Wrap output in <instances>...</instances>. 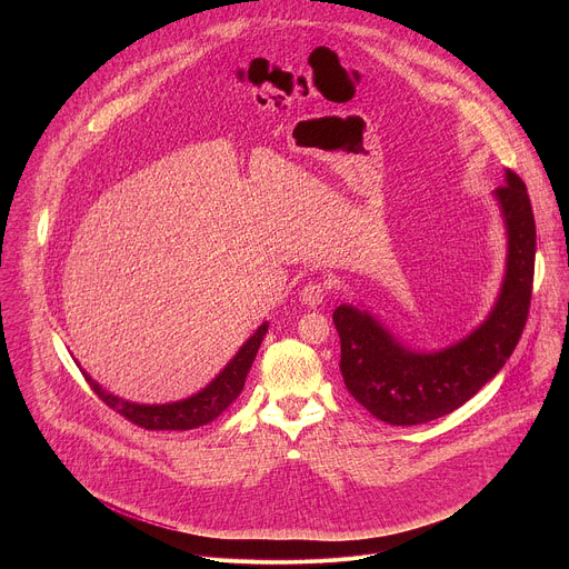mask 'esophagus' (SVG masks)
Listing matches in <instances>:
<instances>
[{
    "instance_id": "34e87169",
    "label": "esophagus",
    "mask_w": 569,
    "mask_h": 569,
    "mask_svg": "<svg viewBox=\"0 0 569 569\" xmlns=\"http://www.w3.org/2000/svg\"><path fill=\"white\" fill-rule=\"evenodd\" d=\"M327 292H329L327 283H321V281H308V283L299 290V299H301V303H306V306H310V308H317V306L323 301V297H327Z\"/></svg>"
}]
</instances>
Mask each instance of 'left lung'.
Masks as SVG:
<instances>
[{"instance_id":"left-lung-1","label":"left lung","mask_w":569,"mask_h":569,"mask_svg":"<svg viewBox=\"0 0 569 569\" xmlns=\"http://www.w3.org/2000/svg\"><path fill=\"white\" fill-rule=\"evenodd\" d=\"M507 231V263L496 303L461 340L432 351L402 345L369 308L340 303L333 312L340 333V371L349 393L389 426H419L441 419L470 400L511 358L527 323L536 222L525 182L505 171L493 191Z\"/></svg>"}]
</instances>
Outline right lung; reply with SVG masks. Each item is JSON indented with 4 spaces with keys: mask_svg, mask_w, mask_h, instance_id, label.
I'll list each match as a JSON object with an SVG mask.
<instances>
[{
    "mask_svg": "<svg viewBox=\"0 0 569 569\" xmlns=\"http://www.w3.org/2000/svg\"><path fill=\"white\" fill-rule=\"evenodd\" d=\"M270 323L263 321L261 327L242 342V347L236 351V356L211 378L209 385H204L200 391L171 400V402H134L128 398H121L112 391H108L101 382H97L80 362L76 365L83 371L90 387L99 393V398L110 405L112 410L123 415L128 421L146 428V430H193L200 426H207L216 417L227 410V405L238 398V393L246 387V378L250 373V367L259 353V347L268 333Z\"/></svg>",
    "mask_w": 569,
    "mask_h": 569,
    "instance_id": "obj_1",
    "label": "right lung"
}]
</instances>
